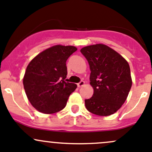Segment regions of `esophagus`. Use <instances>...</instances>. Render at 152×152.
Returning a JSON list of instances; mask_svg holds the SVG:
<instances>
[{
    "instance_id": "esophagus-1",
    "label": "esophagus",
    "mask_w": 152,
    "mask_h": 152,
    "mask_svg": "<svg viewBox=\"0 0 152 152\" xmlns=\"http://www.w3.org/2000/svg\"><path fill=\"white\" fill-rule=\"evenodd\" d=\"M84 85H85V82H84V81H81V82H79V83L77 84V86L79 87V88H81V87L83 86Z\"/></svg>"
}]
</instances>
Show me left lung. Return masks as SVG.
I'll return each instance as SVG.
<instances>
[{
  "label": "left lung",
  "mask_w": 152,
  "mask_h": 152,
  "mask_svg": "<svg viewBox=\"0 0 152 152\" xmlns=\"http://www.w3.org/2000/svg\"><path fill=\"white\" fill-rule=\"evenodd\" d=\"M91 70L92 97L85 99L88 111L98 116L117 112L127 99L132 85L130 67L121 55L102 44L82 48Z\"/></svg>",
  "instance_id": "obj_1"
}]
</instances>
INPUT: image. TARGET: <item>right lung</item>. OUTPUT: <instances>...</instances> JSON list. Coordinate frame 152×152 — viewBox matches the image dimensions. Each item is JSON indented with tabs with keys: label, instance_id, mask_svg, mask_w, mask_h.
I'll list each match as a JSON object with an SVG mask.
<instances>
[{
	"label": "right lung",
	"instance_id": "obj_1",
	"mask_svg": "<svg viewBox=\"0 0 152 152\" xmlns=\"http://www.w3.org/2000/svg\"><path fill=\"white\" fill-rule=\"evenodd\" d=\"M77 50L73 46L56 45L37 55L26 67L23 88L31 104L44 113L62 110L77 85L67 82L66 61Z\"/></svg>",
	"mask_w": 152,
	"mask_h": 152
}]
</instances>
